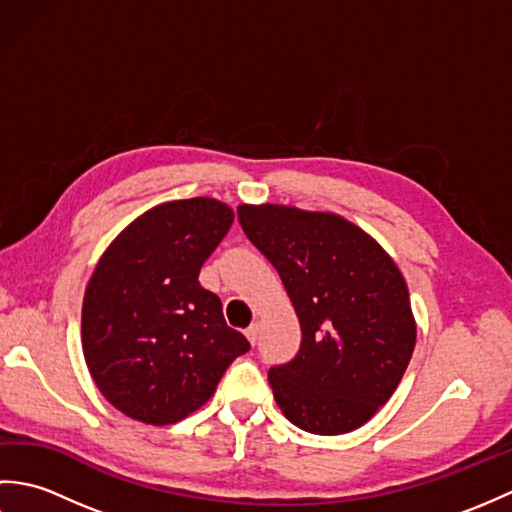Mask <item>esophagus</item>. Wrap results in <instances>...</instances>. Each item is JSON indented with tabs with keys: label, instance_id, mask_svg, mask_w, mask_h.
I'll use <instances>...</instances> for the list:
<instances>
[{
	"label": "esophagus",
	"instance_id": "esophagus-1",
	"mask_svg": "<svg viewBox=\"0 0 512 512\" xmlns=\"http://www.w3.org/2000/svg\"><path fill=\"white\" fill-rule=\"evenodd\" d=\"M246 339L250 341V345L257 343V339H259V325H257V323H253V325H250V328L246 330Z\"/></svg>",
	"mask_w": 512,
	"mask_h": 512
}]
</instances>
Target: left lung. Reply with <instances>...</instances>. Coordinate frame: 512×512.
Here are the masks:
<instances>
[{
  "label": "left lung",
  "mask_w": 512,
  "mask_h": 512,
  "mask_svg": "<svg viewBox=\"0 0 512 512\" xmlns=\"http://www.w3.org/2000/svg\"><path fill=\"white\" fill-rule=\"evenodd\" d=\"M237 215L301 323L299 354L268 372L281 413L317 436L363 427L416 347L405 277L372 235L336 213L239 204Z\"/></svg>",
  "instance_id": "left-lung-1"
}]
</instances>
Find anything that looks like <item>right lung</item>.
Listing matches in <instances>:
<instances>
[{"label":"right lung","instance_id":"obj_1","mask_svg":"<svg viewBox=\"0 0 512 512\" xmlns=\"http://www.w3.org/2000/svg\"><path fill=\"white\" fill-rule=\"evenodd\" d=\"M215 198L162 202L123 228L85 288L83 356L101 394L138 422L173 424L198 411L237 356L222 301L198 281L233 224Z\"/></svg>","mask_w":512,"mask_h":512}]
</instances>
